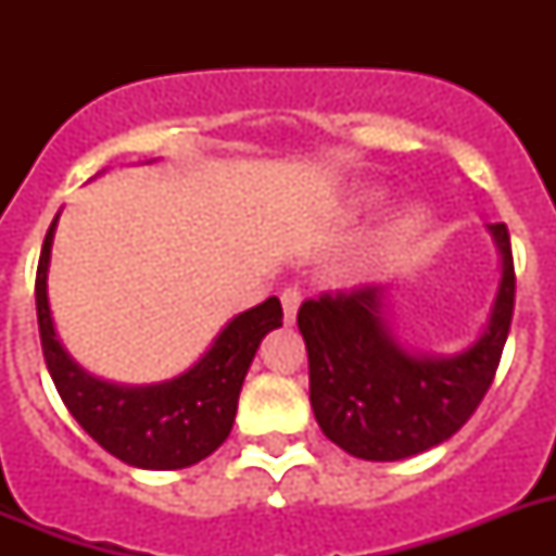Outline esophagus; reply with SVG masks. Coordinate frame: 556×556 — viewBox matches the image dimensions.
<instances>
[{
    "label": "esophagus",
    "mask_w": 556,
    "mask_h": 556,
    "mask_svg": "<svg viewBox=\"0 0 556 556\" xmlns=\"http://www.w3.org/2000/svg\"><path fill=\"white\" fill-rule=\"evenodd\" d=\"M301 301H303V294L301 289L298 287H287L281 292V306H283V320L292 326L294 317H298V308H301Z\"/></svg>",
    "instance_id": "1"
}]
</instances>
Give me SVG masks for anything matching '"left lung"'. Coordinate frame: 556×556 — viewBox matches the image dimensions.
Here are the masks:
<instances>
[{
    "label": "left lung",
    "mask_w": 556,
    "mask_h": 556,
    "mask_svg": "<svg viewBox=\"0 0 556 556\" xmlns=\"http://www.w3.org/2000/svg\"><path fill=\"white\" fill-rule=\"evenodd\" d=\"M501 283L488 331L459 356H415L381 317V287L323 292L298 312L308 351V392L323 434L351 456L395 462L445 443L479 409L498 370L515 308L507 225H490Z\"/></svg>",
    "instance_id": "1"
}]
</instances>
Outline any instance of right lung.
I'll return each instance as SVG.
<instances>
[{"instance_id":"add662e5","label":"right lung","mask_w":556,"mask_h":556,"mask_svg":"<svg viewBox=\"0 0 556 556\" xmlns=\"http://www.w3.org/2000/svg\"><path fill=\"white\" fill-rule=\"evenodd\" d=\"M52 219L36 273L38 333L47 370L77 424L108 454L132 468L178 470L205 459L228 440L236 404L255 351L273 328L283 326L278 298H267L223 328L214 345L184 376L155 387H116L88 376L58 342L47 301Z\"/></svg>"}]
</instances>
